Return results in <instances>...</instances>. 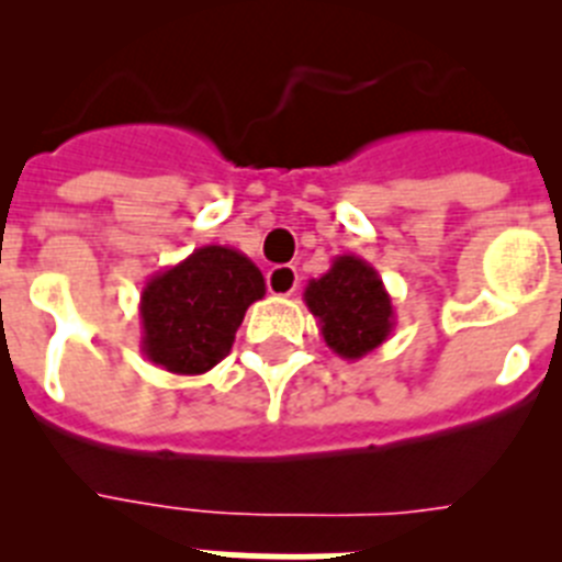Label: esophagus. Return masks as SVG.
<instances>
[{
    "mask_svg": "<svg viewBox=\"0 0 562 562\" xmlns=\"http://www.w3.org/2000/svg\"><path fill=\"white\" fill-rule=\"evenodd\" d=\"M267 290L272 295H292L297 290V270L290 265H278L267 272Z\"/></svg>",
    "mask_w": 562,
    "mask_h": 562,
    "instance_id": "esophagus-1",
    "label": "esophagus"
}]
</instances>
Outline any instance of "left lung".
Returning a JSON list of instances; mask_svg holds the SVG:
<instances>
[{"label":"left lung","instance_id":"1","mask_svg":"<svg viewBox=\"0 0 562 562\" xmlns=\"http://www.w3.org/2000/svg\"><path fill=\"white\" fill-rule=\"evenodd\" d=\"M304 301L326 346L342 360H360L394 331V304L380 272L351 252L337 256L324 276L312 278Z\"/></svg>","mask_w":562,"mask_h":562}]
</instances>
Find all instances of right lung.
<instances>
[{"instance_id":"right-lung-1","label":"right lung","mask_w":562,"mask_h":562,"mask_svg":"<svg viewBox=\"0 0 562 562\" xmlns=\"http://www.w3.org/2000/svg\"><path fill=\"white\" fill-rule=\"evenodd\" d=\"M265 292V276L245 252L200 247L143 286L140 351L171 374H205L231 355L247 306Z\"/></svg>"}]
</instances>
